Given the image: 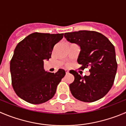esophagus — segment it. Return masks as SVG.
<instances>
[{
  "label": "esophagus",
  "mask_w": 126,
  "mask_h": 126,
  "mask_svg": "<svg viewBox=\"0 0 126 126\" xmlns=\"http://www.w3.org/2000/svg\"><path fill=\"white\" fill-rule=\"evenodd\" d=\"M69 74V71H66V75H68Z\"/></svg>",
  "instance_id": "1"
}]
</instances>
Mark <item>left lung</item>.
<instances>
[{
	"mask_svg": "<svg viewBox=\"0 0 126 126\" xmlns=\"http://www.w3.org/2000/svg\"><path fill=\"white\" fill-rule=\"evenodd\" d=\"M70 43L80 47L77 62L81 70L90 67V75L81 76L70 71L75 79L70 84L73 96L79 101L91 103L104 97L113 85L117 68L115 48L107 37L95 31L79 30L65 33Z\"/></svg>",
	"mask_w": 126,
	"mask_h": 126,
	"instance_id": "obj_1",
	"label": "left lung"
}]
</instances>
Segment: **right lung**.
I'll list each match as a JSON object with an SVG mask.
<instances>
[{
	"label": "right lung",
	"instance_id": "right-lung-1",
	"mask_svg": "<svg viewBox=\"0 0 126 126\" xmlns=\"http://www.w3.org/2000/svg\"><path fill=\"white\" fill-rule=\"evenodd\" d=\"M63 37V33L35 32L15 47L10 64L12 84L23 100L39 104L53 97L65 71L59 69L55 73L48 72L43 65L51 58L55 45Z\"/></svg>",
	"mask_w": 126,
	"mask_h": 126
}]
</instances>
